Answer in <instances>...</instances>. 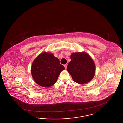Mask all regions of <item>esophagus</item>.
I'll return each instance as SVG.
<instances>
[{"instance_id": "esophagus-1", "label": "esophagus", "mask_w": 123, "mask_h": 123, "mask_svg": "<svg viewBox=\"0 0 123 123\" xmlns=\"http://www.w3.org/2000/svg\"><path fill=\"white\" fill-rule=\"evenodd\" d=\"M64 67H65V69H67V64H65V65H64Z\"/></svg>"}]
</instances>
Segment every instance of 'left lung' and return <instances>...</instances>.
Returning <instances> with one entry per match:
<instances>
[{
    "label": "left lung",
    "mask_w": 123,
    "mask_h": 123,
    "mask_svg": "<svg viewBox=\"0 0 123 123\" xmlns=\"http://www.w3.org/2000/svg\"><path fill=\"white\" fill-rule=\"evenodd\" d=\"M67 70L73 80L78 84H86L93 79L95 73L93 60L88 54L81 52L73 53Z\"/></svg>",
    "instance_id": "left-lung-1"
}]
</instances>
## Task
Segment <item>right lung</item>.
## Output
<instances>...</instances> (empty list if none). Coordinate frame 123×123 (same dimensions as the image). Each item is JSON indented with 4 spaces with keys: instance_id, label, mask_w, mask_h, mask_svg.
I'll return each mask as SVG.
<instances>
[{
    "instance_id": "right-lung-1",
    "label": "right lung",
    "mask_w": 123,
    "mask_h": 123,
    "mask_svg": "<svg viewBox=\"0 0 123 123\" xmlns=\"http://www.w3.org/2000/svg\"><path fill=\"white\" fill-rule=\"evenodd\" d=\"M64 69L58 58L52 53L44 52L34 60L31 71L33 79L39 85L49 87L56 83L60 72Z\"/></svg>"
}]
</instances>
